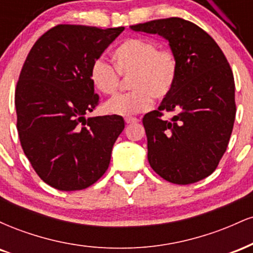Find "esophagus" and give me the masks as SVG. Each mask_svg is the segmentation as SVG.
<instances>
[{"mask_svg":"<svg viewBox=\"0 0 253 253\" xmlns=\"http://www.w3.org/2000/svg\"><path fill=\"white\" fill-rule=\"evenodd\" d=\"M138 119L136 118H133V117H127V118H125V123L126 124H135V123H138Z\"/></svg>","mask_w":253,"mask_h":253,"instance_id":"obj_1","label":"esophagus"}]
</instances>
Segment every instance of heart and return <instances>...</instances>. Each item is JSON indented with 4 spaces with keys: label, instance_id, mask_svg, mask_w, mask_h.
<instances>
[{
    "label": "heart",
    "instance_id": "heart-1",
    "mask_svg": "<svg viewBox=\"0 0 253 253\" xmlns=\"http://www.w3.org/2000/svg\"><path fill=\"white\" fill-rule=\"evenodd\" d=\"M114 66L103 58L90 65L92 85L104 95H113L120 85V77L130 76L132 91L120 94L103 104L109 115L130 117L149 109L153 97L163 100L175 86L178 76V60L170 48H159L155 40L132 38L125 40L113 52Z\"/></svg>",
    "mask_w": 253,
    "mask_h": 253
}]
</instances>
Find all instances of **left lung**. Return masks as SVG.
<instances>
[{
  "label": "left lung",
  "instance_id": "left-lung-1",
  "mask_svg": "<svg viewBox=\"0 0 253 253\" xmlns=\"http://www.w3.org/2000/svg\"><path fill=\"white\" fill-rule=\"evenodd\" d=\"M130 30L163 37L178 60L171 94L143 118L151 168L175 184L201 181L216 169L233 129L231 66L210 34L181 17L133 25ZM163 110L175 112L170 122L161 120Z\"/></svg>",
  "mask_w": 253,
  "mask_h": 253
}]
</instances>
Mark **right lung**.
<instances>
[{"label":"right lung","instance_id":"add662e5","mask_svg":"<svg viewBox=\"0 0 253 253\" xmlns=\"http://www.w3.org/2000/svg\"><path fill=\"white\" fill-rule=\"evenodd\" d=\"M58 25L42 34L26 58L15 91L17 132L38 176L63 191L82 190L108 169L123 117H90L98 95L90 65L123 33Z\"/></svg>","mask_w":253,"mask_h":253}]
</instances>
